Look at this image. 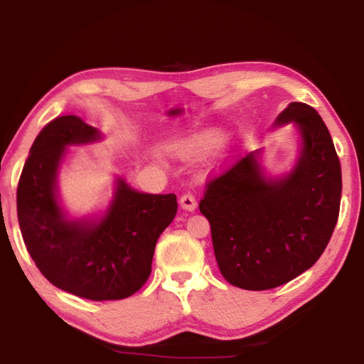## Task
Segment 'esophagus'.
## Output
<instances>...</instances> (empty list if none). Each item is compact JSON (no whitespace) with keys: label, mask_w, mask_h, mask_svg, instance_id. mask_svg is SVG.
<instances>
[{"label":"esophagus","mask_w":364,"mask_h":364,"mask_svg":"<svg viewBox=\"0 0 364 364\" xmlns=\"http://www.w3.org/2000/svg\"><path fill=\"white\" fill-rule=\"evenodd\" d=\"M180 205L184 208V210H189L193 212L196 210L197 207V200L193 193H184L181 197H180Z\"/></svg>","instance_id":"esophagus-1"}]
</instances>
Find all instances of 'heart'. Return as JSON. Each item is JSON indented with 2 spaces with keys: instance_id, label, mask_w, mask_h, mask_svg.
<instances>
[{
  "instance_id": "obj_1",
  "label": "heart",
  "mask_w": 364,
  "mask_h": 364,
  "mask_svg": "<svg viewBox=\"0 0 364 364\" xmlns=\"http://www.w3.org/2000/svg\"><path fill=\"white\" fill-rule=\"evenodd\" d=\"M221 141V134L218 132H204L196 134V136L183 141L181 144L176 146V152L183 157H194L197 154L207 152L213 149Z\"/></svg>"
}]
</instances>
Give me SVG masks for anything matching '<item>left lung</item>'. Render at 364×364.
<instances>
[{"mask_svg": "<svg viewBox=\"0 0 364 364\" xmlns=\"http://www.w3.org/2000/svg\"><path fill=\"white\" fill-rule=\"evenodd\" d=\"M289 122L304 139L291 175L267 181L249 154L208 178L199 202L221 274L247 291L274 289L311 268L338 218L342 171L328 127L304 102L289 104L276 125Z\"/></svg>", "mask_w": 364, "mask_h": 364, "instance_id": "8db88e82", "label": "left lung"}]
</instances>
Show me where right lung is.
<instances>
[{
    "label": "right lung",
    "instance_id": "add662e5",
    "mask_svg": "<svg viewBox=\"0 0 364 364\" xmlns=\"http://www.w3.org/2000/svg\"><path fill=\"white\" fill-rule=\"evenodd\" d=\"M96 139L100 132L77 115L46 123L17 184V218L30 257L53 286L88 300H120L149 278L157 239L178 202L175 194L138 193L120 180L100 223L65 220L54 191L64 147Z\"/></svg>",
    "mask_w": 364,
    "mask_h": 364
}]
</instances>
